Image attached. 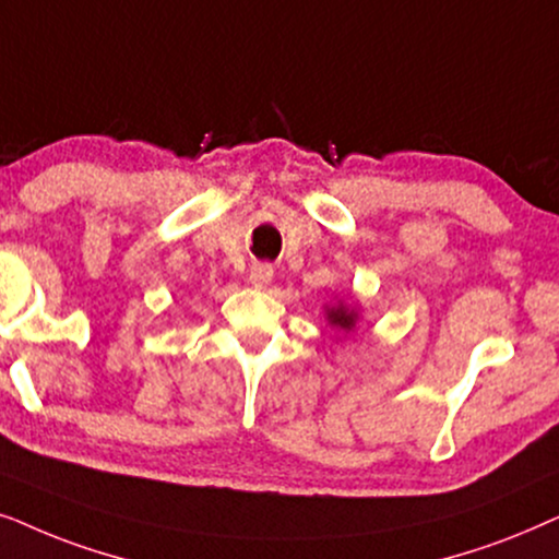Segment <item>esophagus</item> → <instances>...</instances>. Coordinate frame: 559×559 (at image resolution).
I'll list each match as a JSON object with an SVG mask.
<instances>
[{"instance_id": "esophagus-1", "label": "esophagus", "mask_w": 559, "mask_h": 559, "mask_svg": "<svg viewBox=\"0 0 559 559\" xmlns=\"http://www.w3.org/2000/svg\"><path fill=\"white\" fill-rule=\"evenodd\" d=\"M250 286L252 288H265V286H271V281H273V267L267 265V263H255L250 267Z\"/></svg>"}]
</instances>
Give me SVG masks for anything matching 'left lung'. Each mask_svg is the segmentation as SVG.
Wrapping results in <instances>:
<instances>
[{
    "label": "left lung",
    "mask_w": 559,
    "mask_h": 559,
    "mask_svg": "<svg viewBox=\"0 0 559 559\" xmlns=\"http://www.w3.org/2000/svg\"><path fill=\"white\" fill-rule=\"evenodd\" d=\"M324 319L326 324L334 326L340 334H353L355 326L360 324V309L357 307H349V304H345L342 299H334L332 304H326L324 307Z\"/></svg>",
    "instance_id": "obj_1"
}]
</instances>
